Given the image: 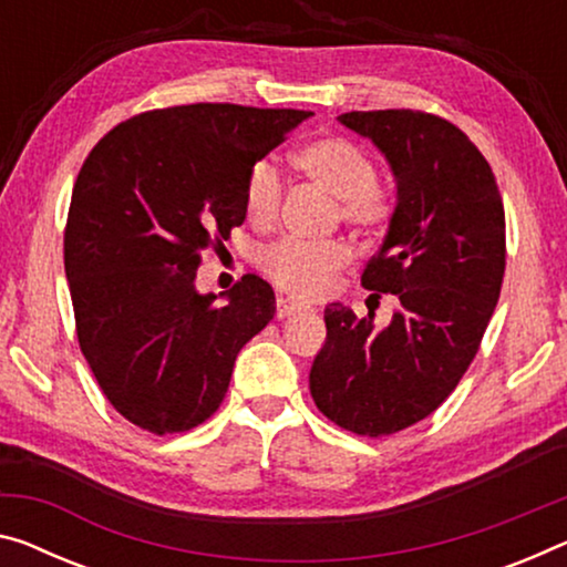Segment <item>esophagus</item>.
<instances>
[{
  "instance_id": "esophagus-1",
  "label": "esophagus",
  "mask_w": 567,
  "mask_h": 567,
  "mask_svg": "<svg viewBox=\"0 0 567 567\" xmlns=\"http://www.w3.org/2000/svg\"><path fill=\"white\" fill-rule=\"evenodd\" d=\"M303 309H309V307H307V303H301V301L286 299V296H278V299H276V317L278 319H286V317H291V313L303 311Z\"/></svg>"
}]
</instances>
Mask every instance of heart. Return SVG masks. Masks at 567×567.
<instances>
[{"instance_id":"1","label":"heart","mask_w":567,"mask_h":567,"mask_svg":"<svg viewBox=\"0 0 567 567\" xmlns=\"http://www.w3.org/2000/svg\"><path fill=\"white\" fill-rule=\"evenodd\" d=\"M293 164L313 185L339 199V215L357 230H374L390 217V199L378 182L372 154L352 138L327 136L301 146ZM284 199V179L271 162H256L246 179V213L256 225H271ZM352 258L344 240H296L284 238L260 254L264 271L281 289L299 296H317Z\"/></svg>"}]
</instances>
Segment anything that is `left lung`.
<instances>
[{"label":"left lung","mask_w":567,"mask_h":567,"mask_svg":"<svg viewBox=\"0 0 567 567\" xmlns=\"http://www.w3.org/2000/svg\"><path fill=\"white\" fill-rule=\"evenodd\" d=\"M337 121L393 172L395 210L362 286L400 309L374 327L329 303L309 390L329 421L378 439L431 415L472 364L502 291L504 205L482 152L446 118L390 109Z\"/></svg>","instance_id":"1"}]
</instances>
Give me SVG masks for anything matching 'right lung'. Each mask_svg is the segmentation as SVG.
<instances>
[{
  "label": "right lung",
  "mask_w": 567,
  "mask_h": 567,
  "mask_svg": "<svg viewBox=\"0 0 567 567\" xmlns=\"http://www.w3.org/2000/svg\"><path fill=\"white\" fill-rule=\"evenodd\" d=\"M311 111L193 103L118 124L78 174L65 228L78 342L138 429L182 433L228 393L235 357L276 313L254 274L195 286L203 254L246 220V179ZM224 299L223 305L216 301Z\"/></svg>",
  "instance_id": "right-lung-1"
}]
</instances>
